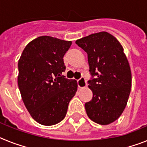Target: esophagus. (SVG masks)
<instances>
[{"label":"esophagus","mask_w":147,"mask_h":147,"mask_svg":"<svg viewBox=\"0 0 147 147\" xmlns=\"http://www.w3.org/2000/svg\"><path fill=\"white\" fill-rule=\"evenodd\" d=\"M78 85L80 88H84L87 87V81L84 77H81L80 79L78 80Z\"/></svg>","instance_id":"1"}]
</instances>
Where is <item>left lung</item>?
I'll return each mask as SVG.
<instances>
[{
	"mask_svg": "<svg viewBox=\"0 0 147 147\" xmlns=\"http://www.w3.org/2000/svg\"><path fill=\"white\" fill-rule=\"evenodd\" d=\"M87 54L88 87L92 100L85 103L87 116L95 123L108 125L125 109L131 87L130 66L123 48L111 34L99 32L76 42Z\"/></svg>",
	"mask_w": 147,
	"mask_h": 147,
	"instance_id": "left-lung-1",
	"label": "left lung"
}]
</instances>
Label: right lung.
<instances>
[{
  "label": "right lung",
  "mask_w": 147,
  "mask_h": 147,
  "mask_svg": "<svg viewBox=\"0 0 147 147\" xmlns=\"http://www.w3.org/2000/svg\"><path fill=\"white\" fill-rule=\"evenodd\" d=\"M71 42L49 36L28 44L18 60V88L31 117L39 124L52 125L66 117L68 105L77 91L76 80L63 75V56Z\"/></svg>",
  "instance_id": "1"
}]
</instances>
